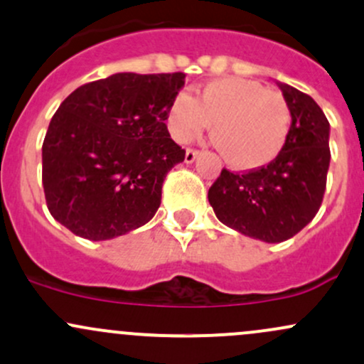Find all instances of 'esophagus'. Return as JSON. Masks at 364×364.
I'll list each match as a JSON object with an SVG mask.
<instances>
[{
    "mask_svg": "<svg viewBox=\"0 0 364 364\" xmlns=\"http://www.w3.org/2000/svg\"><path fill=\"white\" fill-rule=\"evenodd\" d=\"M198 155H200V151H198V150H191V149H188V150H186V154H185V162H186V164L195 162V159H197Z\"/></svg>",
    "mask_w": 364,
    "mask_h": 364,
    "instance_id": "34e87169",
    "label": "esophagus"
}]
</instances>
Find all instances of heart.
<instances>
[{"instance_id": "b5f03b06", "label": "heart", "mask_w": 364, "mask_h": 364, "mask_svg": "<svg viewBox=\"0 0 364 364\" xmlns=\"http://www.w3.org/2000/svg\"><path fill=\"white\" fill-rule=\"evenodd\" d=\"M171 136L188 141L213 126V143L238 171H254L282 154L292 126L287 100L261 82L242 77L213 81L191 100L179 93L167 107Z\"/></svg>"}]
</instances>
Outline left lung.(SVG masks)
Listing matches in <instances>:
<instances>
[{
	"label": "left lung",
	"mask_w": 364,
	"mask_h": 364,
	"mask_svg": "<svg viewBox=\"0 0 364 364\" xmlns=\"http://www.w3.org/2000/svg\"><path fill=\"white\" fill-rule=\"evenodd\" d=\"M292 114L282 154L249 173L221 171L209 203L223 225L267 243L289 240L319 210L330 166V124L309 95L277 81Z\"/></svg>",
	"instance_id": "obj_1"
}]
</instances>
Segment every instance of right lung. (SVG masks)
Listing matches in <instances>:
<instances>
[{
  "instance_id": "add662e5",
  "label": "right lung",
  "mask_w": 364,
  "mask_h": 364,
  "mask_svg": "<svg viewBox=\"0 0 364 364\" xmlns=\"http://www.w3.org/2000/svg\"><path fill=\"white\" fill-rule=\"evenodd\" d=\"M183 86V72H119L63 100L43 141V188L60 225L100 242L154 218L166 174L185 161L166 126Z\"/></svg>"
}]
</instances>
